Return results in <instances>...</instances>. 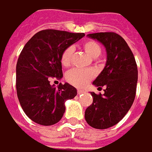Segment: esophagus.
Returning <instances> with one entry per match:
<instances>
[{
	"mask_svg": "<svg viewBox=\"0 0 152 152\" xmlns=\"http://www.w3.org/2000/svg\"><path fill=\"white\" fill-rule=\"evenodd\" d=\"M83 93H85L84 90H82V89H78V95H81V94H83Z\"/></svg>",
	"mask_w": 152,
	"mask_h": 152,
	"instance_id": "obj_1",
	"label": "esophagus"
}]
</instances>
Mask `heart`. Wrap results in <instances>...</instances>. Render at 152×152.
Returning a JSON list of instances; mask_svg holds the SVG:
<instances>
[{
  "mask_svg": "<svg viewBox=\"0 0 152 152\" xmlns=\"http://www.w3.org/2000/svg\"><path fill=\"white\" fill-rule=\"evenodd\" d=\"M83 48L86 53L92 58H97L102 53L100 45L94 40H88L84 42ZM72 54V47H68L63 51L61 56V64L64 66L67 67L70 65ZM95 75L96 73L92 69H72L66 73L65 79L71 85L77 88H82L87 85L95 77Z\"/></svg>",
  "mask_w": 152,
  "mask_h": 152,
  "instance_id": "1",
  "label": "heart"
}]
</instances>
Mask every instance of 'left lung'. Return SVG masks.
I'll return each mask as SVG.
<instances>
[{
    "label": "left lung",
    "instance_id": "obj_1",
    "mask_svg": "<svg viewBox=\"0 0 152 152\" xmlns=\"http://www.w3.org/2000/svg\"><path fill=\"white\" fill-rule=\"evenodd\" d=\"M104 45L106 63L104 70L93 81L104 94L90 92L93 104L85 112L89 126L106 129L118 124L131 108L136 91L138 71L134 56L127 43L115 33H96L87 35Z\"/></svg>",
    "mask_w": 152,
    "mask_h": 152
}]
</instances>
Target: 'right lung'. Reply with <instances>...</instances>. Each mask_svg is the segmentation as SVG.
<instances>
[{
	"instance_id": "add662e5",
	"label": "right lung",
	"mask_w": 152,
	"mask_h": 152,
	"mask_svg": "<svg viewBox=\"0 0 152 152\" xmlns=\"http://www.w3.org/2000/svg\"><path fill=\"white\" fill-rule=\"evenodd\" d=\"M85 34L59 30H42L35 34L22 49L16 68L17 94L20 105L35 123L51 126L65 112L64 103L77 95L69 83L57 88L49 84V78H63V51L83 38Z\"/></svg>"
}]
</instances>
